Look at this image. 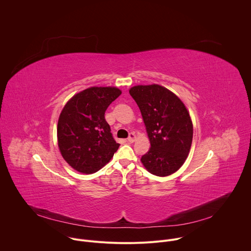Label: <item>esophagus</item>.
<instances>
[{
  "label": "esophagus",
  "mask_w": 251,
  "mask_h": 251,
  "mask_svg": "<svg viewBox=\"0 0 251 251\" xmlns=\"http://www.w3.org/2000/svg\"><path fill=\"white\" fill-rule=\"evenodd\" d=\"M135 134H133V133H130L129 134V136H128V138H127V141L129 142V143H133L134 141H135Z\"/></svg>",
  "instance_id": "1"
}]
</instances>
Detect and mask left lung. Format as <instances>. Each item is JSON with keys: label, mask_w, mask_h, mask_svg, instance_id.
Masks as SVG:
<instances>
[{"label": "left lung", "mask_w": 251, "mask_h": 251, "mask_svg": "<svg viewBox=\"0 0 251 251\" xmlns=\"http://www.w3.org/2000/svg\"><path fill=\"white\" fill-rule=\"evenodd\" d=\"M129 94L137 103L151 143L141 163L152 174L168 176L183 166L193 140V123L185 104L160 84H138Z\"/></svg>", "instance_id": "left-lung-1"}]
</instances>
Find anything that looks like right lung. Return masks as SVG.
<instances>
[{
	"label": "right lung",
	"instance_id": "right-lung-1",
	"mask_svg": "<svg viewBox=\"0 0 251 251\" xmlns=\"http://www.w3.org/2000/svg\"><path fill=\"white\" fill-rule=\"evenodd\" d=\"M121 94L116 86H91L76 93L63 107L57 123V143L61 156L75 170L94 173L118 150L120 144L104 115Z\"/></svg>",
	"mask_w": 251,
	"mask_h": 251
}]
</instances>
